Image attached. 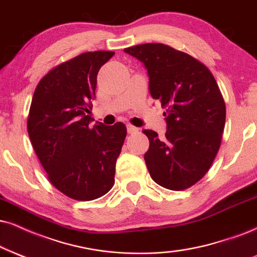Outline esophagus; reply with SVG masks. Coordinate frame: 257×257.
<instances>
[{
  "label": "esophagus",
  "instance_id": "obj_1",
  "mask_svg": "<svg viewBox=\"0 0 257 257\" xmlns=\"http://www.w3.org/2000/svg\"><path fill=\"white\" fill-rule=\"evenodd\" d=\"M127 132L128 134H136V132H138V128L131 123H127Z\"/></svg>",
  "mask_w": 257,
  "mask_h": 257
}]
</instances>
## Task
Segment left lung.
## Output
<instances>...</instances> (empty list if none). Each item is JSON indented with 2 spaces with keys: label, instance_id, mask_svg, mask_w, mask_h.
I'll list each match as a JSON object with an SVG mask.
<instances>
[{
  "label": "left lung",
  "instance_id": "obj_1",
  "mask_svg": "<svg viewBox=\"0 0 257 257\" xmlns=\"http://www.w3.org/2000/svg\"><path fill=\"white\" fill-rule=\"evenodd\" d=\"M123 51L143 63L151 96L166 108L164 138L143 131L150 142L144 160L151 179L172 191L189 188L205 176L219 150L226 115L219 87L201 62L164 44Z\"/></svg>",
  "mask_w": 257,
  "mask_h": 257
}]
</instances>
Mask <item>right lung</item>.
<instances>
[{
  "label": "right lung",
  "instance_id": "right-lung-1",
  "mask_svg": "<svg viewBox=\"0 0 257 257\" xmlns=\"http://www.w3.org/2000/svg\"><path fill=\"white\" fill-rule=\"evenodd\" d=\"M112 51L85 52L62 63L34 90L27 130L53 186L69 198L89 201L109 192L126 126H90L97 72Z\"/></svg>",
  "mask_w": 257,
  "mask_h": 257
}]
</instances>
